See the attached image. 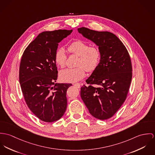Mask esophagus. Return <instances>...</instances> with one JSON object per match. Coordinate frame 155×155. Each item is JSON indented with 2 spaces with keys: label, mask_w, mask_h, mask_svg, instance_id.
Masks as SVG:
<instances>
[{
  "label": "esophagus",
  "mask_w": 155,
  "mask_h": 155,
  "mask_svg": "<svg viewBox=\"0 0 155 155\" xmlns=\"http://www.w3.org/2000/svg\"><path fill=\"white\" fill-rule=\"evenodd\" d=\"M74 86H75V87H77V88H80V86H81V84H80V83H75V84H74Z\"/></svg>",
  "instance_id": "34e87169"
}]
</instances>
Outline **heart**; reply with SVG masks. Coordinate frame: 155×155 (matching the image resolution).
<instances>
[{"mask_svg":"<svg viewBox=\"0 0 155 155\" xmlns=\"http://www.w3.org/2000/svg\"><path fill=\"white\" fill-rule=\"evenodd\" d=\"M68 51L78 56L77 63V68L64 70L60 73V78L62 81L74 83L83 79L86 76V70L92 72L97 68L101 59V53L96 47L89 46L82 40H76L68 46ZM67 54L63 48L56 50L54 54V61L61 68L66 65Z\"/></svg>","mask_w":155,"mask_h":155,"instance_id":"heart-1","label":"heart"}]
</instances>
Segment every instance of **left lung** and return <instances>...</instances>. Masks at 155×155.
Returning <instances> with one entry per match:
<instances>
[{
    "instance_id": "left-lung-1",
    "label": "left lung",
    "mask_w": 155,
    "mask_h": 155,
    "mask_svg": "<svg viewBox=\"0 0 155 155\" xmlns=\"http://www.w3.org/2000/svg\"><path fill=\"white\" fill-rule=\"evenodd\" d=\"M78 33L92 41L101 53L99 65L81 88V97L94 118H111L125 102L132 79L129 53L122 42L112 33L85 27Z\"/></svg>"
}]
</instances>
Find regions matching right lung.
<instances>
[{
	"label": "right lung",
	"instance_id": "add662e5",
	"mask_svg": "<svg viewBox=\"0 0 155 155\" xmlns=\"http://www.w3.org/2000/svg\"><path fill=\"white\" fill-rule=\"evenodd\" d=\"M72 30L44 31L25 49L19 72L21 90L28 107L40 120H59L67 106V91L71 84L56 83L58 70L54 54L59 43Z\"/></svg>",
	"mask_w": 155,
	"mask_h": 155
}]
</instances>
